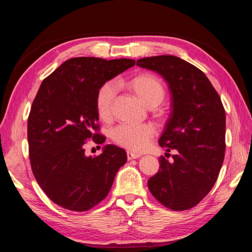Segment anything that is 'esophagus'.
Segmentation results:
<instances>
[{
	"mask_svg": "<svg viewBox=\"0 0 252 252\" xmlns=\"http://www.w3.org/2000/svg\"><path fill=\"white\" fill-rule=\"evenodd\" d=\"M126 156H127V160L138 159V158L141 157L140 155H138V153H133V152H127V153H126Z\"/></svg>",
	"mask_w": 252,
	"mask_h": 252,
	"instance_id": "1",
	"label": "esophagus"
}]
</instances>
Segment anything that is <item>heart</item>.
Returning a JSON list of instances; mask_svg holds the SVG:
<instances>
[{
	"label": "heart",
	"mask_w": 252,
	"mask_h": 252,
	"mask_svg": "<svg viewBox=\"0 0 252 252\" xmlns=\"http://www.w3.org/2000/svg\"><path fill=\"white\" fill-rule=\"evenodd\" d=\"M126 87L139 97L148 108H156L164 99L165 90L161 81L151 73H138L125 82ZM116 97V88L110 82L102 84L96 93L95 108L99 117L103 120L111 118L113 102ZM156 133L151 125L129 126L123 125L116 127L112 133V139L118 146L130 151L140 152L146 149Z\"/></svg>",
	"instance_id": "heart-1"
}]
</instances>
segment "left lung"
Masks as SVG:
<instances>
[{
  "instance_id": "1",
  "label": "left lung",
  "mask_w": 252,
  "mask_h": 252,
  "mask_svg": "<svg viewBox=\"0 0 252 252\" xmlns=\"http://www.w3.org/2000/svg\"><path fill=\"white\" fill-rule=\"evenodd\" d=\"M136 65L159 73L171 94V113L159 139L173 161L160 158L148 181L158 201L171 210H188L210 192L225 150V112L220 96L198 67L173 55L143 58ZM168 155V153H167Z\"/></svg>"
}]
</instances>
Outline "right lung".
<instances>
[{
	"instance_id": "obj_1",
	"label": "right lung",
	"mask_w": 252,
	"mask_h": 252,
	"mask_svg": "<svg viewBox=\"0 0 252 252\" xmlns=\"http://www.w3.org/2000/svg\"><path fill=\"white\" fill-rule=\"evenodd\" d=\"M131 59L81 57L63 62L43 80L28 120L30 161L34 177L58 206L87 211L108 195L126 152L106 144L97 157L84 153L85 140L102 144L95 108L97 90L134 65Z\"/></svg>"
}]
</instances>
